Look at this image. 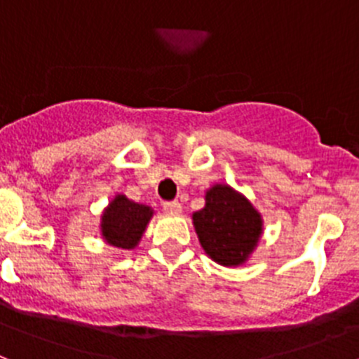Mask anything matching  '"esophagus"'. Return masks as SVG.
Segmentation results:
<instances>
[{"instance_id":"1","label":"esophagus","mask_w":359,"mask_h":359,"mask_svg":"<svg viewBox=\"0 0 359 359\" xmlns=\"http://www.w3.org/2000/svg\"><path fill=\"white\" fill-rule=\"evenodd\" d=\"M163 210L167 212V214H182V203L180 201H167L163 203Z\"/></svg>"}]
</instances>
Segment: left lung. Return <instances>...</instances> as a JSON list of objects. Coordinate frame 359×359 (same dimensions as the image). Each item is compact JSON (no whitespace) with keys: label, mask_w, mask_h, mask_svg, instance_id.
<instances>
[{"label":"left lung","mask_w":359,"mask_h":359,"mask_svg":"<svg viewBox=\"0 0 359 359\" xmlns=\"http://www.w3.org/2000/svg\"><path fill=\"white\" fill-rule=\"evenodd\" d=\"M203 250L221 266L248 261L262 236V217L252 203L224 183H215L205 194V207L192 214Z\"/></svg>","instance_id":"8db88e82"}]
</instances>
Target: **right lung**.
I'll return each instance as SVG.
<instances>
[{
    "mask_svg": "<svg viewBox=\"0 0 359 359\" xmlns=\"http://www.w3.org/2000/svg\"><path fill=\"white\" fill-rule=\"evenodd\" d=\"M152 214L154 210L147 205H140L123 194H116L100 215V231L104 241L122 250L136 248Z\"/></svg>",
    "mask_w": 359,
    "mask_h": 359,
    "instance_id": "1",
    "label": "right lung"
}]
</instances>
